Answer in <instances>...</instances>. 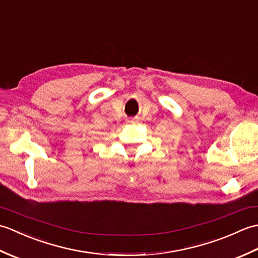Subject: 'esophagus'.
Wrapping results in <instances>:
<instances>
[{
  "label": "esophagus",
  "mask_w": 258,
  "mask_h": 258,
  "mask_svg": "<svg viewBox=\"0 0 258 258\" xmlns=\"http://www.w3.org/2000/svg\"><path fill=\"white\" fill-rule=\"evenodd\" d=\"M135 120H136V118L134 117V118H130V119H126V123H128V124H133V123H135Z\"/></svg>",
  "instance_id": "obj_1"
}]
</instances>
